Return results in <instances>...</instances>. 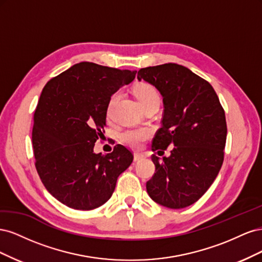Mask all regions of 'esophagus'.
Here are the masks:
<instances>
[{"label":"esophagus","mask_w":262,"mask_h":262,"mask_svg":"<svg viewBox=\"0 0 262 262\" xmlns=\"http://www.w3.org/2000/svg\"><path fill=\"white\" fill-rule=\"evenodd\" d=\"M144 155L143 154H139V153H134V162H139L141 160H143Z\"/></svg>","instance_id":"34e87169"}]
</instances>
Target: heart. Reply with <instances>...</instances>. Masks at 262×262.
Here are the masks:
<instances>
[{
    "label": "heart",
    "mask_w": 262,
    "mask_h": 262,
    "mask_svg": "<svg viewBox=\"0 0 262 262\" xmlns=\"http://www.w3.org/2000/svg\"><path fill=\"white\" fill-rule=\"evenodd\" d=\"M133 94L136 98L138 99L139 104L142 108H145L148 106H160L161 102V95L158 93L157 89L152 84L148 83H142L138 86L134 87ZM120 96V93L115 92L112 96L109 97L107 107H106V115L108 118H112L113 109L116 105V102ZM149 129L146 128H132V129H125L120 133V140L123 142L125 145H128L132 148H140L143 145L144 142L150 137Z\"/></svg>",
    "instance_id": "obj_1"
}]
</instances>
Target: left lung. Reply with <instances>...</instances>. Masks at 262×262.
Masks as SVG:
<instances>
[{
	"label": "left lung",
	"instance_id": "obj_1",
	"mask_svg": "<svg viewBox=\"0 0 262 262\" xmlns=\"http://www.w3.org/2000/svg\"><path fill=\"white\" fill-rule=\"evenodd\" d=\"M138 80L152 84L163 96L162 128L153 139V177L146 182L148 195L169 209L196 202L215 180L224 161L226 119L212 85L189 69L165 64L141 69Z\"/></svg>",
	"mask_w": 262,
	"mask_h": 262
}]
</instances>
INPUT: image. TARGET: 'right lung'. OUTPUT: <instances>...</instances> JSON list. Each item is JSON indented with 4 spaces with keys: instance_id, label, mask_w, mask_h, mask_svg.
<instances>
[{
    "instance_id": "obj_1",
    "label": "right lung",
    "mask_w": 262,
    "mask_h": 262,
    "mask_svg": "<svg viewBox=\"0 0 262 262\" xmlns=\"http://www.w3.org/2000/svg\"><path fill=\"white\" fill-rule=\"evenodd\" d=\"M136 74L81 62L45 85L31 133L35 166L46 189L67 207L99 208L131 165L133 154L121 144L106 155L95 154L94 146L105 132L109 97Z\"/></svg>"
}]
</instances>
